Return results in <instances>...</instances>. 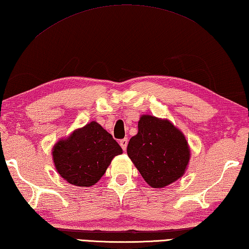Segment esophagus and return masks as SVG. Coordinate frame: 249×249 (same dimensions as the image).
Returning <instances> with one entry per match:
<instances>
[{
    "label": "esophagus",
    "instance_id": "1",
    "mask_svg": "<svg viewBox=\"0 0 249 249\" xmlns=\"http://www.w3.org/2000/svg\"><path fill=\"white\" fill-rule=\"evenodd\" d=\"M127 143H128V139L127 138H123V139L120 140V144H121V147H122V149H123L124 151L126 150V148H127Z\"/></svg>",
    "mask_w": 249,
    "mask_h": 249
}]
</instances>
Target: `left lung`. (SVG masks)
I'll list each match as a JSON object with an SVG mask.
<instances>
[{"label": "left lung", "mask_w": 249, "mask_h": 249, "mask_svg": "<svg viewBox=\"0 0 249 249\" xmlns=\"http://www.w3.org/2000/svg\"><path fill=\"white\" fill-rule=\"evenodd\" d=\"M127 155L143 179L160 188L184 174L189 161V148L184 135L166 120L142 115L138 133L130 138Z\"/></svg>", "instance_id": "left-lung-1"}]
</instances>
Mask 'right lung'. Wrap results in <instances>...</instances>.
<instances>
[{
	"mask_svg": "<svg viewBox=\"0 0 249 249\" xmlns=\"http://www.w3.org/2000/svg\"><path fill=\"white\" fill-rule=\"evenodd\" d=\"M122 152L111 134L97 122H90L54 146L53 161L58 174L70 184L89 187L101 178L113 158Z\"/></svg>",
	"mask_w": 249,
	"mask_h": 249,
	"instance_id": "right-lung-1",
	"label": "right lung"
}]
</instances>
